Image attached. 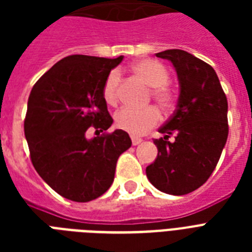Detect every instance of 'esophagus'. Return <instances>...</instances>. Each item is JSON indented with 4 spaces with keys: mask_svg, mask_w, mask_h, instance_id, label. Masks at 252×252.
I'll list each match as a JSON object with an SVG mask.
<instances>
[{
    "mask_svg": "<svg viewBox=\"0 0 252 252\" xmlns=\"http://www.w3.org/2000/svg\"><path fill=\"white\" fill-rule=\"evenodd\" d=\"M130 138H132V144H133L134 146L138 145V144H141V142H142L141 138L136 137V136H132V137H130Z\"/></svg>",
    "mask_w": 252,
    "mask_h": 252,
    "instance_id": "34e87169",
    "label": "esophagus"
}]
</instances>
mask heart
I'll use <instances>...</instances> for the list:
<instances>
[{
  "mask_svg": "<svg viewBox=\"0 0 252 252\" xmlns=\"http://www.w3.org/2000/svg\"><path fill=\"white\" fill-rule=\"evenodd\" d=\"M132 73L150 87V96L163 111H170L175 104V93L168 87L170 73L156 60H140L132 65ZM120 74L118 70L107 76L103 85V99L107 104L114 106L118 102ZM115 123L120 129L130 134H142L159 123V112L156 107L144 108L123 107L115 114Z\"/></svg>",
  "mask_w": 252,
  "mask_h": 252,
  "instance_id": "b5f03b06",
  "label": "heart"
}]
</instances>
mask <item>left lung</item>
Wrapping results in <instances>:
<instances>
[{
  "label": "left lung",
  "instance_id": "obj_1",
  "mask_svg": "<svg viewBox=\"0 0 252 252\" xmlns=\"http://www.w3.org/2000/svg\"><path fill=\"white\" fill-rule=\"evenodd\" d=\"M156 56L171 61L179 81L176 110L159 128L156 161L146 167L150 183L168 195H186L201 187L217 166L225 144L227 99L215 69L182 49ZM174 135L175 140L168 138Z\"/></svg>",
  "mask_w": 252,
  "mask_h": 252
}]
</instances>
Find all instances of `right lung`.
<instances>
[{"label": "right lung", "instance_id": "add662e5", "mask_svg": "<svg viewBox=\"0 0 252 252\" xmlns=\"http://www.w3.org/2000/svg\"><path fill=\"white\" fill-rule=\"evenodd\" d=\"M123 61L72 55L53 65L30 93L25 136L33 167L65 199L87 203L111 187L120 154L132 145L126 130L89 140L112 124L103 99L107 76Z\"/></svg>", "mask_w": 252, "mask_h": 252}]
</instances>
